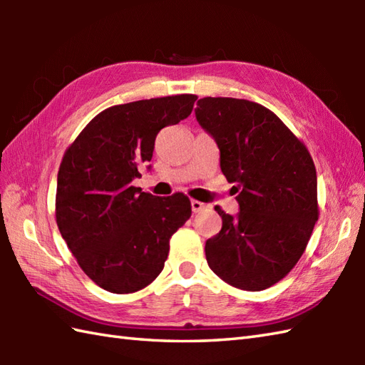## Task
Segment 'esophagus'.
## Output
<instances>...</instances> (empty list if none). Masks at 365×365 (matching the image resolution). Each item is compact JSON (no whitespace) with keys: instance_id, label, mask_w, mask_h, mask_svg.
<instances>
[{"instance_id":"1","label":"esophagus","mask_w":365,"mask_h":365,"mask_svg":"<svg viewBox=\"0 0 365 365\" xmlns=\"http://www.w3.org/2000/svg\"><path fill=\"white\" fill-rule=\"evenodd\" d=\"M207 207L208 205L204 204V202H200V200H191V208H192V212H195V213H199V212L205 210Z\"/></svg>"}]
</instances>
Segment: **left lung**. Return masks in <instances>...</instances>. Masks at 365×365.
Returning <instances> with one entry per match:
<instances>
[{
	"instance_id": "left-lung-1",
	"label": "left lung",
	"mask_w": 365,
	"mask_h": 365,
	"mask_svg": "<svg viewBox=\"0 0 365 365\" xmlns=\"http://www.w3.org/2000/svg\"><path fill=\"white\" fill-rule=\"evenodd\" d=\"M199 125L220 149L222 174L237 183L240 212L220 207V234L207 240L208 267L224 282L259 292L281 281L304 252L317 220V170L306 145L268 108L205 97Z\"/></svg>"
}]
</instances>
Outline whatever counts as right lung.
<instances>
[{
	"label": "right lung",
	"instance_id": "add662e5",
	"mask_svg": "<svg viewBox=\"0 0 365 365\" xmlns=\"http://www.w3.org/2000/svg\"><path fill=\"white\" fill-rule=\"evenodd\" d=\"M196 98L182 94L108 108L64 153L58 227L81 269L108 292L133 293L155 281L169 238L191 216L182 192L158 197L131 182L152 160L160 130L187 119Z\"/></svg>",
	"mask_w": 365,
	"mask_h": 365
}]
</instances>
